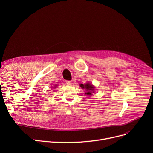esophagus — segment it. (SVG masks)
Masks as SVG:
<instances>
[{
  "label": "esophagus",
  "instance_id": "obj_1",
  "mask_svg": "<svg viewBox=\"0 0 153 153\" xmlns=\"http://www.w3.org/2000/svg\"><path fill=\"white\" fill-rule=\"evenodd\" d=\"M66 84L68 85H72L73 84V81H66Z\"/></svg>",
  "mask_w": 153,
  "mask_h": 153
}]
</instances>
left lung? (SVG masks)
<instances>
[{"instance_id": "1", "label": "left lung", "mask_w": 153, "mask_h": 153, "mask_svg": "<svg viewBox=\"0 0 153 153\" xmlns=\"http://www.w3.org/2000/svg\"><path fill=\"white\" fill-rule=\"evenodd\" d=\"M80 85L82 89H84L86 91L85 94L87 96H91L92 94V92H94V87L92 84H90L89 83H87L85 85L80 84Z\"/></svg>"}]
</instances>
